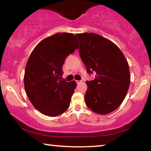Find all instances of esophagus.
<instances>
[{"mask_svg": "<svg viewBox=\"0 0 151 151\" xmlns=\"http://www.w3.org/2000/svg\"><path fill=\"white\" fill-rule=\"evenodd\" d=\"M81 82V81H76V83L77 84H79Z\"/></svg>", "mask_w": 151, "mask_h": 151, "instance_id": "obj_1", "label": "esophagus"}]
</instances>
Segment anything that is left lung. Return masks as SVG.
<instances>
[{"mask_svg":"<svg viewBox=\"0 0 151 151\" xmlns=\"http://www.w3.org/2000/svg\"><path fill=\"white\" fill-rule=\"evenodd\" d=\"M76 36L86 70L96 73L94 80L86 82V106L97 114L111 113L121 105L129 90V63L120 48L106 38L92 32Z\"/></svg>","mask_w":151,"mask_h":151,"instance_id":"obj_1","label":"left lung"}]
</instances>
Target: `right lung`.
I'll use <instances>...</instances> for the list:
<instances>
[{
  "label": "right lung",
  "instance_id": "1",
  "mask_svg": "<svg viewBox=\"0 0 151 151\" xmlns=\"http://www.w3.org/2000/svg\"><path fill=\"white\" fill-rule=\"evenodd\" d=\"M78 48L73 33H57L41 40L30 55L24 71V89L30 103L45 115L58 116L70 106L76 83L60 78L66 58Z\"/></svg>",
  "mask_w": 151,
  "mask_h": 151
}]
</instances>
